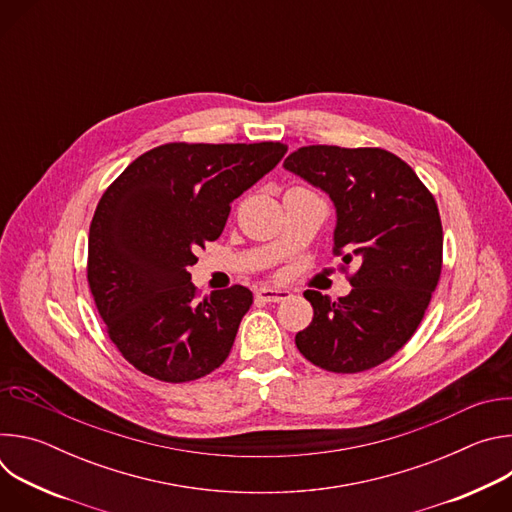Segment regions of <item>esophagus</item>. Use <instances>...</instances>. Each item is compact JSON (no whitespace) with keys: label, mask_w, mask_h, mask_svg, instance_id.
Listing matches in <instances>:
<instances>
[{"label":"esophagus","mask_w":512,"mask_h":512,"mask_svg":"<svg viewBox=\"0 0 512 512\" xmlns=\"http://www.w3.org/2000/svg\"><path fill=\"white\" fill-rule=\"evenodd\" d=\"M257 298L263 302H283L289 298L287 289H277V287H259L257 289Z\"/></svg>","instance_id":"esophagus-1"}]
</instances>
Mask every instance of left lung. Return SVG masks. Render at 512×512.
I'll list each match as a JSON object with an SVG mask.
<instances>
[{"label":"left lung","mask_w":512,"mask_h":512,"mask_svg":"<svg viewBox=\"0 0 512 512\" xmlns=\"http://www.w3.org/2000/svg\"><path fill=\"white\" fill-rule=\"evenodd\" d=\"M283 168L330 196L334 253L358 267L338 302L304 291L314 318L296 346L324 371H369L405 346L429 306L442 273L440 210L411 166L381 148L308 145Z\"/></svg>","instance_id":"left-lung-1"}]
</instances>
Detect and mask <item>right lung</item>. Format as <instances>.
<instances>
[{"label":"right lung","instance_id":"obj_1","mask_svg":"<svg viewBox=\"0 0 512 512\" xmlns=\"http://www.w3.org/2000/svg\"><path fill=\"white\" fill-rule=\"evenodd\" d=\"M285 152L279 141L166 143L101 196L87 279L109 338L143 375L188 383L227 360L253 294L233 285L198 298L190 267L221 237L231 202Z\"/></svg>","mask_w":512,"mask_h":512}]
</instances>
